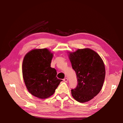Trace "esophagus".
I'll return each mask as SVG.
<instances>
[{
    "instance_id": "1",
    "label": "esophagus",
    "mask_w": 123,
    "mask_h": 123,
    "mask_svg": "<svg viewBox=\"0 0 123 123\" xmlns=\"http://www.w3.org/2000/svg\"><path fill=\"white\" fill-rule=\"evenodd\" d=\"M63 80H64L65 82H67V81H68V79H67V78H65V79Z\"/></svg>"
}]
</instances>
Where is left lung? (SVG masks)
<instances>
[{"label":"left lung","instance_id":"8db88e82","mask_svg":"<svg viewBox=\"0 0 123 123\" xmlns=\"http://www.w3.org/2000/svg\"><path fill=\"white\" fill-rule=\"evenodd\" d=\"M69 53L78 83L71 90L72 96L79 102H88L101 90L105 77V65L100 56L89 48Z\"/></svg>","mask_w":123,"mask_h":123}]
</instances>
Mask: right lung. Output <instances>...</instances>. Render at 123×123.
Listing matches in <instances>:
<instances>
[{"mask_svg": "<svg viewBox=\"0 0 123 123\" xmlns=\"http://www.w3.org/2000/svg\"><path fill=\"white\" fill-rule=\"evenodd\" d=\"M53 54L47 48L33 49L25 54L22 65L24 82L28 90L41 99L52 95L62 80L51 67Z\"/></svg>", "mask_w": 123, "mask_h": 123, "instance_id": "1", "label": "right lung"}]
</instances>
